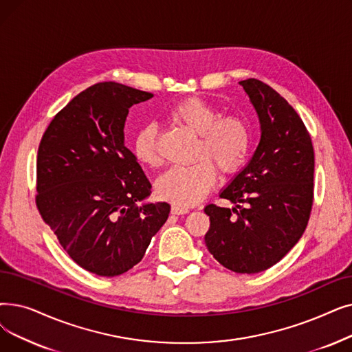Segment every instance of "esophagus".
I'll return each instance as SVG.
<instances>
[{
	"label": "esophagus",
	"mask_w": 352,
	"mask_h": 352,
	"mask_svg": "<svg viewBox=\"0 0 352 352\" xmlns=\"http://www.w3.org/2000/svg\"><path fill=\"white\" fill-rule=\"evenodd\" d=\"M190 210L188 208H186V207H181V206H177V204H174L173 207H171V212L173 214H187Z\"/></svg>",
	"instance_id": "34e87169"
}]
</instances>
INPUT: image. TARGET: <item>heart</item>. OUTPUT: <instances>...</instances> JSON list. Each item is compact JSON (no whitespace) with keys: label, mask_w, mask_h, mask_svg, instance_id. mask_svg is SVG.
Returning a JSON list of instances; mask_svg holds the SVG:
<instances>
[{"label":"heart","mask_w":352,"mask_h":352,"mask_svg":"<svg viewBox=\"0 0 352 352\" xmlns=\"http://www.w3.org/2000/svg\"><path fill=\"white\" fill-rule=\"evenodd\" d=\"M177 124L195 135V161L186 166H173L157 179V192L166 201L190 207L201 201L216 184L217 165L223 174L239 171L246 162L252 145L249 124L239 115L221 116L216 106L200 99L187 98L177 102L168 112ZM154 125L142 126L133 140V155L141 164L158 166L161 154Z\"/></svg>","instance_id":"1"}]
</instances>
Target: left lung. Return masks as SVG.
Segmentation results:
<instances>
[{"label": "left lung", "mask_w": 352, "mask_h": 352, "mask_svg": "<svg viewBox=\"0 0 352 352\" xmlns=\"http://www.w3.org/2000/svg\"><path fill=\"white\" fill-rule=\"evenodd\" d=\"M258 115L262 138L253 158L220 194L236 204H208L206 246L236 273H258L283 258L302 237L314 204L315 155L296 111L269 85L239 82Z\"/></svg>", "instance_id": "obj_1"}]
</instances>
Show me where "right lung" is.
Returning a JSON list of instances; mask_svg holds the SVG:
<instances>
[{
  "label": "right lung",
  "mask_w": 352,
  "mask_h": 352,
  "mask_svg": "<svg viewBox=\"0 0 352 352\" xmlns=\"http://www.w3.org/2000/svg\"><path fill=\"white\" fill-rule=\"evenodd\" d=\"M152 94L102 82L74 96L43 133L36 206L60 246L87 272L132 269L166 221L168 203L136 206L151 184L125 146L129 108Z\"/></svg>",
  "instance_id": "1"
}]
</instances>
